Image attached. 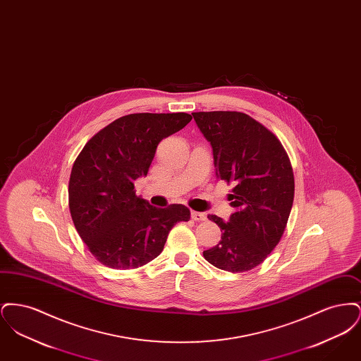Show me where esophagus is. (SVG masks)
<instances>
[{
  "label": "esophagus",
  "instance_id": "obj_1",
  "mask_svg": "<svg viewBox=\"0 0 361 361\" xmlns=\"http://www.w3.org/2000/svg\"><path fill=\"white\" fill-rule=\"evenodd\" d=\"M190 218L196 222H200V221H206V215L203 212H197V211H192L190 212Z\"/></svg>",
  "mask_w": 361,
  "mask_h": 361
}]
</instances>
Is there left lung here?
Masks as SVG:
<instances>
[{
    "mask_svg": "<svg viewBox=\"0 0 361 361\" xmlns=\"http://www.w3.org/2000/svg\"><path fill=\"white\" fill-rule=\"evenodd\" d=\"M192 115L212 146L218 177L234 185L228 200L235 212L228 222L208 215L222 240L203 256L227 272L250 271L271 255L287 227L295 193L291 161L275 134L246 114Z\"/></svg>",
    "mask_w": 361,
    "mask_h": 361,
    "instance_id": "left-lung-1",
    "label": "left lung"
}]
</instances>
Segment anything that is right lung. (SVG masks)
<instances>
[{
  "label": "right lung",
  "mask_w": 361,
  "mask_h": 361,
  "mask_svg": "<svg viewBox=\"0 0 361 361\" xmlns=\"http://www.w3.org/2000/svg\"><path fill=\"white\" fill-rule=\"evenodd\" d=\"M190 121L184 112L126 115L90 137L75 158L70 215L89 252L105 267L135 269L150 262L173 226L188 222V207L150 206L135 195L134 181L149 172L158 143Z\"/></svg>",
  "instance_id": "right-lung-1"
}]
</instances>
